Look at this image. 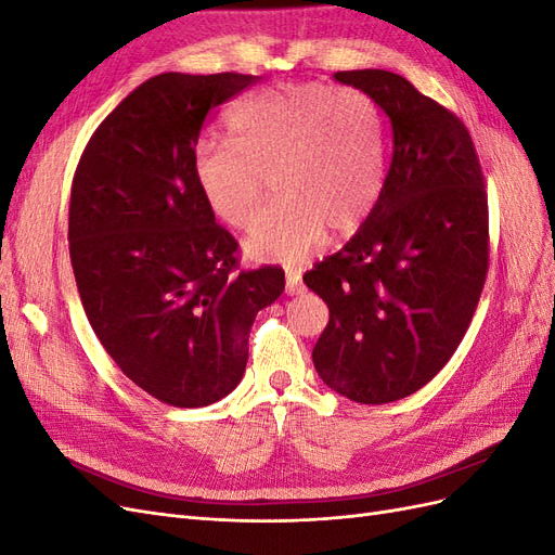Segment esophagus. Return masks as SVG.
Here are the masks:
<instances>
[{
    "label": "esophagus",
    "instance_id": "34e87169",
    "mask_svg": "<svg viewBox=\"0 0 555 555\" xmlns=\"http://www.w3.org/2000/svg\"><path fill=\"white\" fill-rule=\"evenodd\" d=\"M304 280H300V273L298 271H287V294L294 296V294H304Z\"/></svg>",
    "mask_w": 555,
    "mask_h": 555
}]
</instances>
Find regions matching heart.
Here are the masks:
<instances>
[{"mask_svg": "<svg viewBox=\"0 0 555 555\" xmlns=\"http://www.w3.org/2000/svg\"><path fill=\"white\" fill-rule=\"evenodd\" d=\"M231 141L194 150V180L210 212L251 229L273 173L280 198L247 238L251 257L300 261L333 233L357 229L384 184L379 108L354 88L280 82L231 113Z\"/></svg>", "mask_w": 555, "mask_h": 555, "instance_id": "heart-1", "label": "heart"}]
</instances>
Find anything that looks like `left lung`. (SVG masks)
I'll use <instances>...</instances> for the list:
<instances>
[{
  "label": "left lung",
  "mask_w": 555,
  "mask_h": 555,
  "mask_svg": "<svg viewBox=\"0 0 555 555\" xmlns=\"http://www.w3.org/2000/svg\"><path fill=\"white\" fill-rule=\"evenodd\" d=\"M391 122V162L349 243L304 275L328 306L312 349L335 393L384 405L438 375L473 322L489 273V198L456 115L382 69L338 72Z\"/></svg>",
  "instance_id": "obj_1"
}]
</instances>
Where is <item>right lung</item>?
<instances>
[{
  "label": "right lung",
  "instance_id": "add662e5",
  "mask_svg": "<svg viewBox=\"0 0 555 555\" xmlns=\"http://www.w3.org/2000/svg\"><path fill=\"white\" fill-rule=\"evenodd\" d=\"M245 74H159L125 96L82 150L69 255L90 326L117 367L173 408H206L243 379L249 328L284 271H238V243L194 180L208 115Z\"/></svg>",
  "mask_w": 555,
  "mask_h": 555
}]
</instances>
